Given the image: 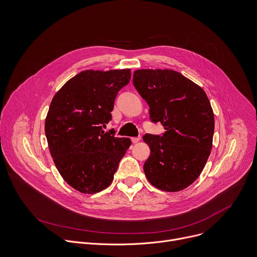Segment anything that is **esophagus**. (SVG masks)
<instances>
[{
	"mask_svg": "<svg viewBox=\"0 0 257 257\" xmlns=\"http://www.w3.org/2000/svg\"><path fill=\"white\" fill-rule=\"evenodd\" d=\"M140 139H141L140 136H138V137H132V138H131V140H132L133 143H137L138 141H140Z\"/></svg>",
	"mask_w": 257,
	"mask_h": 257,
	"instance_id": "1",
	"label": "esophagus"
}]
</instances>
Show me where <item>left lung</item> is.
Returning <instances> with one entry per match:
<instances>
[{"label":"left lung","mask_w":257,"mask_h":257,"mask_svg":"<svg viewBox=\"0 0 257 257\" xmlns=\"http://www.w3.org/2000/svg\"><path fill=\"white\" fill-rule=\"evenodd\" d=\"M133 84L150 106V120L161 122L163 136L145 134L151 149L143 170L164 191L185 189L199 177L210 155L214 116L203 89L173 70H137Z\"/></svg>","instance_id":"8db88e82"}]
</instances>
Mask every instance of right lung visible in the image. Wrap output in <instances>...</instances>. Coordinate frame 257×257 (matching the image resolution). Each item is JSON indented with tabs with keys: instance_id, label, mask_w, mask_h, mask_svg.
Here are the masks:
<instances>
[{
	"instance_id": "add662e5",
	"label": "right lung",
	"mask_w": 257,
	"mask_h": 257,
	"mask_svg": "<svg viewBox=\"0 0 257 257\" xmlns=\"http://www.w3.org/2000/svg\"><path fill=\"white\" fill-rule=\"evenodd\" d=\"M131 78L130 69L83 71L55 94L45 131L54 163L68 184L87 194L111 185L130 138L104 132L115 98Z\"/></svg>"
}]
</instances>
